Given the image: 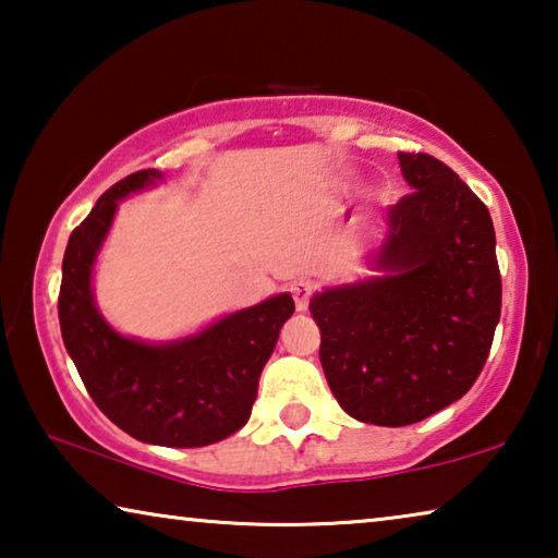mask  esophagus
Here are the masks:
<instances>
[{
    "mask_svg": "<svg viewBox=\"0 0 558 558\" xmlns=\"http://www.w3.org/2000/svg\"><path fill=\"white\" fill-rule=\"evenodd\" d=\"M313 292H315V286L310 280H298L290 286V295H292V300H295V307L300 310V313H305L307 310L310 300H313Z\"/></svg>",
    "mask_w": 558,
    "mask_h": 558,
    "instance_id": "1",
    "label": "esophagus"
}]
</instances>
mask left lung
I'll return each instance as SVG.
<instances>
[{"label":"left lung","instance_id":"left-lung-1","mask_svg":"<svg viewBox=\"0 0 558 558\" xmlns=\"http://www.w3.org/2000/svg\"><path fill=\"white\" fill-rule=\"evenodd\" d=\"M411 194L386 209L376 276L317 292L310 313L337 403L362 423L411 426L462 399L502 310L495 226L448 165L399 153Z\"/></svg>","mask_w":558,"mask_h":558}]
</instances>
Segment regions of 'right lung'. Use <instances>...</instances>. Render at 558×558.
<instances>
[{
  "instance_id": "add662e5",
  "label": "right lung",
  "mask_w": 558,
  "mask_h": 558,
  "mask_svg": "<svg viewBox=\"0 0 558 558\" xmlns=\"http://www.w3.org/2000/svg\"><path fill=\"white\" fill-rule=\"evenodd\" d=\"M157 179V169L120 179L73 229L59 292L61 337L90 399L118 428L153 446L202 448L248 423L260 372L295 302L282 292L169 344L118 335L93 302V263L118 202Z\"/></svg>"
}]
</instances>
